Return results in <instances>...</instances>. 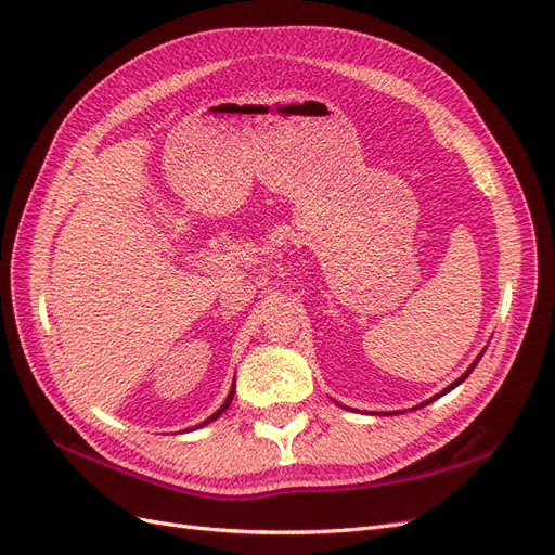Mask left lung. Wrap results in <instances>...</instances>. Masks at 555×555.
<instances>
[{"label": "left lung", "instance_id": "obj_1", "mask_svg": "<svg viewBox=\"0 0 555 555\" xmlns=\"http://www.w3.org/2000/svg\"><path fill=\"white\" fill-rule=\"evenodd\" d=\"M481 354H483V351H481ZM481 354H479V357H477V359H475V361H473V365H469V367H467V371H465V373H463V375H461V377H459V379H456V382H451V384H449V386H447V389H444V391H442V393H438V396H433V398H428V400H426V402H422V405H416V408H424V405H428V402H433V400H435V398H440V396H444V393H449V391H451V389H456V386H459V384H461V382H465V379H467V375H469V373H473V371H475V365H477V363H479V359H481Z\"/></svg>", "mask_w": 555, "mask_h": 555}]
</instances>
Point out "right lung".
<instances>
[{"label":"right lung","instance_id":"add662e5","mask_svg":"<svg viewBox=\"0 0 555 555\" xmlns=\"http://www.w3.org/2000/svg\"><path fill=\"white\" fill-rule=\"evenodd\" d=\"M233 384H236V379H233ZM233 391H236V386H231V391H229V396H227V400H224V402H222V408H220V410H217V412H215V414H210V416H208V418H206V422H204V424H198V426H206V424H210V422H215V418H217V416H222V412H224V410H227V408H229V405H231V400H233ZM198 426H194V428H198Z\"/></svg>","mask_w":555,"mask_h":555}]
</instances>
